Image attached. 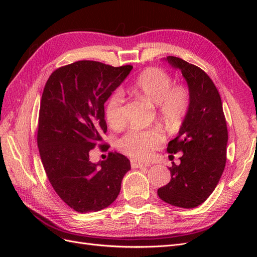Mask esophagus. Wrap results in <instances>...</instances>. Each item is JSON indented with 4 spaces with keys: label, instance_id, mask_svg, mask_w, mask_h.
Listing matches in <instances>:
<instances>
[{
    "label": "esophagus",
    "instance_id": "34e87169",
    "mask_svg": "<svg viewBox=\"0 0 257 257\" xmlns=\"http://www.w3.org/2000/svg\"><path fill=\"white\" fill-rule=\"evenodd\" d=\"M132 168H142V167H148L150 166V163L148 162H139L137 160H132L131 161Z\"/></svg>",
    "mask_w": 257,
    "mask_h": 257
}]
</instances>
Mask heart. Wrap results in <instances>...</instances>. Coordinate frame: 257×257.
Returning a JSON list of instances; mask_svg holds the SVG:
<instances>
[{
    "label": "heart",
    "mask_w": 257,
    "mask_h": 257,
    "mask_svg": "<svg viewBox=\"0 0 257 257\" xmlns=\"http://www.w3.org/2000/svg\"><path fill=\"white\" fill-rule=\"evenodd\" d=\"M169 74L158 67L148 68L138 77L134 90L148 102L158 106L162 119L169 124L181 122L190 104L189 91L183 85H173ZM123 94L120 91L112 93L106 103V118L112 128L121 127L125 116L123 108ZM164 141L159 130L127 131L118 142L119 148L133 158L145 159Z\"/></svg>",
    "instance_id": "b5f03b06"
}]
</instances>
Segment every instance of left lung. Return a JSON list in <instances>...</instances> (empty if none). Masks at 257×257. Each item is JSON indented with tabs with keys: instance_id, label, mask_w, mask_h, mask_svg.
Here are the masks:
<instances>
[{
	"instance_id": "left-lung-1",
	"label": "left lung",
	"mask_w": 257,
	"mask_h": 257,
	"mask_svg": "<svg viewBox=\"0 0 257 257\" xmlns=\"http://www.w3.org/2000/svg\"><path fill=\"white\" fill-rule=\"evenodd\" d=\"M181 71L188 83L190 104L167 152L182 153L181 163L169 167V183L158 190L159 197L179 208H195L211 195L226 162L228 133L219 91L199 67L169 56L164 58Z\"/></svg>"
}]
</instances>
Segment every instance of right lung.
I'll use <instances>...</instances> for the list:
<instances>
[{
	"label": "right lung",
	"mask_w": 257,
	"mask_h": 257,
	"mask_svg": "<svg viewBox=\"0 0 257 257\" xmlns=\"http://www.w3.org/2000/svg\"><path fill=\"white\" fill-rule=\"evenodd\" d=\"M133 66L78 61L54 71L42 95L37 146L49 182L77 212H95L118 197L130 160L109 153L92 163L89 153L107 132L104 104Z\"/></svg>",
	"instance_id": "obj_1"
}]
</instances>
